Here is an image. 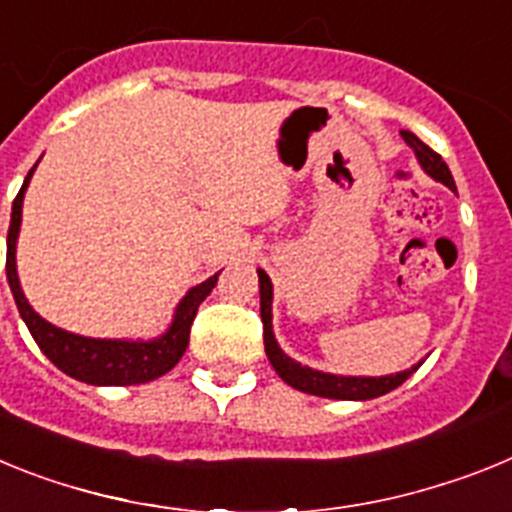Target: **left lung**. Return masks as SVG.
Segmentation results:
<instances>
[{"label": "left lung", "mask_w": 512, "mask_h": 512, "mask_svg": "<svg viewBox=\"0 0 512 512\" xmlns=\"http://www.w3.org/2000/svg\"><path fill=\"white\" fill-rule=\"evenodd\" d=\"M402 140L408 143L410 148L418 156L420 166L425 169V174H431L436 182L446 184L449 189H456L454 176H451L449 166L438 156L433 148H428L418 135H413L410 130H402ZM259 289H261V323H264V348L266 356H269L271 366L277 369L279 377L289 384V387H295V390L307 392V395H318V397H330V400H372V397L387 395L390 390L400 387L410 374L418 369H408V372L400 374H390V377H336V374H325V372H315L310 366H302L297 361L289 359L284 354L282 348H279L277 338L271 333V279L266 277L264 271L259 269Z\"/></svg>", "instance_id": "8db88e82"}]
</instances>
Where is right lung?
<instances>
[{
    "label": "right lung",
    "instance_id": "add662e5",
    "mask_svg": "<svg viewBox=\"0 0 512 512\" xmlns=\"http://www.w3.org/2000/svg\"><path fill=\"white\" fill-rule=\"evenodd\" d=\"M35 166L27 171L25 184L17 192L15 202H12V220H9L7 233V282L12 295H15L17 310H20L22 320H25L27 330H30V336L40 346V351L63 374H69V377L79 379V382L107 384V387L151 382V379L174 369L189 346V330H192L197 307L202 305V300L210 295L212 287L217 284V274L207 279V282L189 289L187 297L176 307L171 328L166 330L164 336L156 338V341H99V338H84L69 333V330L56 328V325L40 318L38 312L27 305L15 266V243L22 220V197H25V189L30 184Z\"/></svg>",
    "mask_w": 512,
    "mask_h": 512
}]
</instances>
